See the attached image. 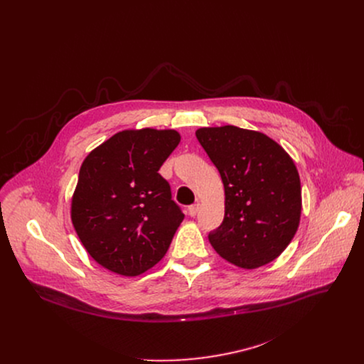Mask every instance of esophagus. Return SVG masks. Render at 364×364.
<instances>
[{"label": "esophagus", "mask_w": 364, "mask_h": 364, "mask_svg": "<svg viewBox=\"0 0 364 364\" xmlns=\"http://www.w3.org/2000/svg\"><path fill=\"white\" fill-rule=\"evenodd\" d=\"M198 210H200V204L198 203H196V204H191L188 209H187V212H188V215L191 216V218H194L197 213H198Z\"/></svg>", "instance_id": "34e87169"}]
</instances>
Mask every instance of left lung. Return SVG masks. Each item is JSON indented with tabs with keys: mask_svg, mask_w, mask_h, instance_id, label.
Instances as JSON below:
<instances>
[{
	"mask_svg": "<svg viewBox=\"0 0 364 364\" xmlns=\"http://www.w3.org/2000/svg\"><path fill=\"white\" fill-rule=\"evenodd\" d=\"M200 145L225 186V219L209 233L228 262L253 269L291 243L301 216V181L285 149L265 134L233 125L200 128Z\"/></svg>",
	"mask_w": 364,
	"mask_h": 364,
	"instance_id": "1",
	"label": "left lung"
}]
</instances>
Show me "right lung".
I'll list each match as a JSON object with an SVG mask.
<instances>
[{"label": "right lung", "instance_id": "right-lung-1", "mask_svg": "<svg viewBox=\"0 0 364 364\" xmlns=\"http://www.w3.org/2000/svg\"><path fill=\"white\" fill-rule=\"evenodd\" d=\"M178 142L180 134L173 129L122 131L85 159L72 222L103 268L135 277L168 250L184 213L159 170Z\"/></svg>", "mask_w": 364, "mask_h": 364}]
</instances>
